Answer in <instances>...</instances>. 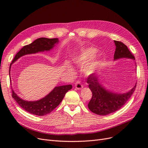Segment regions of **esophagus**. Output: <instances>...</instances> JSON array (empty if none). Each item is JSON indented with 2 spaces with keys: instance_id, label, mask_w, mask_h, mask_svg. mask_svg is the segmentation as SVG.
<instances>
[{
  "instance_id": "1",
  "label": "esophagus",
  "mask_w": 148,
  "mask_h": 148,
  "mask_svg": "<svg viewBox=\"0 0 148 148\" xmlns=\"http://www.w3.org/2000/svg\"><path fill=\"white\" fill-rule=\"evenodd\" d=\"M75 87L77 89H81L83 87V85L82 84L81 82L79 81H77V82L75 83Z\"/></svg>"
}]
</instances>
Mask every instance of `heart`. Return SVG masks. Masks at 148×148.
<instances>
[{
	"label": "heart",
	"mask_w": 148,
	"mask_h": 148,
	"mask_svg": "<svg viewBox=\"0 0 148 148\" xmlns=\"http://www.w3.org/2000/svg\"><path fill=\"white\" fill-rule=\"evenodd\" d=\"M96 54V50L94 48H87L82 51V52L76 57L75 61L80 65H83L86 62L92 60ZM99 64L97 62H88L84 65V69L87 71H91L95 69Z\"/></svg>",
	"instance_id": "heart-1"
}]
</instances>
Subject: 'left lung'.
Listing matches in <instances>:
<instances>
[{"instance_id":"1","label":"left lung","mask_w":148,"mask_h":148,"mask_svg":"<svg viewBox=\"0 0 148 148\" xmlns=\"http://www.w3.org/2000/svg\"><path fill=\"white\" fill-rule=\"evenodd\" d=\"M116 46L114 60L120 58H128L135 60V57L123 42L114 41ZM99 75H90L87 78L89 88L92 96L88 105L92 112L100 115H106L113 113L122 107L130 98L135 90L136 84L130 91L123 94H117L106 89L100 83Z\"/></svg>"}]
</instances>
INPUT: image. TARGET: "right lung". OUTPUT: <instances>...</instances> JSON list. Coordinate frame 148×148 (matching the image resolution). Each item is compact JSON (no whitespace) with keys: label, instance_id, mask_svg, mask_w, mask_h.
<instances>
[{"label":"right lung","instance_id":"1","mask_svg":"<svg viewBox=\"0 0 148 148\" xmlns=\"http://www.w3.org/2000/svg\"><path fill=\"white\" fill-rule=\"evenodd\" d=\"M58 42H59L58 38L49 39L46 38H40L36 39L28 45L25 46L15 56L10 64L9 71H10L12 64L21 56L39 52L50 51L55 46V44L58 43ZM71 88H72L71 84L57 86L46 96L42 98L41 99L36 101H27L21 99L13 89H12V96L21 108L27 111L28 112L36 115L43 116L51 113L53 109H56L62 102L66 92Z\"/></svg>","mask_w":148,"mask_h":148}]
</instances>
